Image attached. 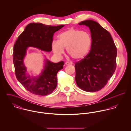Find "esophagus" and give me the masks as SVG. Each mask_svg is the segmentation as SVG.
I'll return each instance as SVG.
<instances>
[{
	"label": "esophagus",
	"mask_w": 131,
	"mask_h": 131,
	"mask_svg": "<svg viewBox=\"0 0 131 131\" xmlns=\"http://www.w3.org/2000/svg\"><path fill=\"white\" fill-rule=\"evenodd\" d=\"M65 64L66 65H71V64H73V62L71 61H66Z\"/></svg>",
	"instance_id": "34e87169"
}]
</instances>
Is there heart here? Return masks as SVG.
Returning a JSON list of instances; mask_svg holds the SVG:
<instances>
[{
  "label": "heart",
  "mask_w": 131,
  "mask_h": 131,
  "mask_svg": "<svg viewBox=\"0 0 131 131\" xmlns=\"http://www.w3.org/2000/svg\"><path fill=\"white\" fill-rule=\"evenodd\" d=\"M91 45L92 39L88 32L71 28L58 35V40L52 43V48L59 56L63 54L64 48H66L72 57L80 59L87 55Z\"/></svg>",
  "instance_id": "b5f03b06"
}]
</instances>
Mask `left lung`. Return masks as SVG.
Masks as SVG:
<instances>
[{"label": "left lung", "instance_id": "1", "mask_svg": "<svg viewBox=\"0 0 131 131\" xmlns=\"http://www.w3.org/2000/svg\"><path fill=\"white\" fill-rule=\"evenodd\" d=\"M79 25L88 27L92 39L90 52L75 63V80L84 91L96 92L103 88L116 69L117 49L111 34L93 20H86Z\"/></svg>", "mask_w": 131, "mask_h": 131}]
</instances>
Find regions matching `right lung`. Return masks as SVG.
<instances>
[{"instance_id": "1", "label": "right lung", "mask_w": 131, "mask_h": 131, "mask_svg": "<svg viewBox=\"0 0 131 131\" xmlns=\"http://www.w3.org/2000/svg\"><path fill=\"white\" fill-rule=\"evenodd\" d=\"M64 25L47 26L41 23H32L28 25L19 36L14 46L13 62L16 77L24 88L32 93L45 96L51 93L56 88L57 72L63 69V61L53 63L46 59L41 74L33 77L28 75L24 59L29 47H33L50 52L54 33Z\"/></svg>"}]
</instances>
